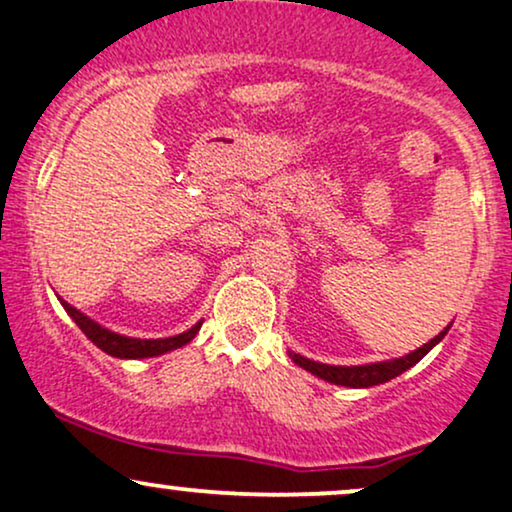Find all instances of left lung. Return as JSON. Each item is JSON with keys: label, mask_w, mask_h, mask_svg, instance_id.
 Here are the masks:
<instances>
[{"label": "left lung", "mask_w": 512, "mask_h": 512, "mask_svg": "<svg viewBox=\"0 0 512 512\" xmlns=\"http://www.w3.org/2000/svg\"><path fill=\"white\" fill-rule=\"evenodd\" d=\"M450 330V326L446 330L436 335L434 340H429L426 345L419 347L410 354L400 359H390V362H378V364H362V366H330V364H321V362H311V359L302 357V354H294L290 352L292 362L299 364L302 369L311 371V374L323 378V381L335 383V386H347V388H371L378 386V383H386L390 378L400 376L402 371H407L410 366H414L419 359L426 357L434 347L446 338V333Z\"/></svg>", "instance_id": "obj_1"}]
</instances>
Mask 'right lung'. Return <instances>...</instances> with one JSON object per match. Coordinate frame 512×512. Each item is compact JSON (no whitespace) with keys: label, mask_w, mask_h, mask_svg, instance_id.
<instances>
[{"label":"right lung","mask_w":512,"mask_h":512,"mask_svg":"<svg viewBox=\"0 0 512 512\" xmlns=\"http://www.w3.org/2000/svg\"><path fill=\"white\" fill-rule=\"evenodd\" d=\"M62 306L66 309V314L76 321V326L86 333V338L98 345L102 352H107L110 357H119V359H143V357H158V354L172 352L177 347H184L186 342H191L196 338L198 328L201 323H196L194 328H189L186 333L172 335V338H160V340H141V338H126V335L112 333V330L102 328L100 323H95L93 318L83 316L81 311L74 309L71 304H66L64 299H59Z\"/></svg>","instance_id":"1"}]
</instances>
